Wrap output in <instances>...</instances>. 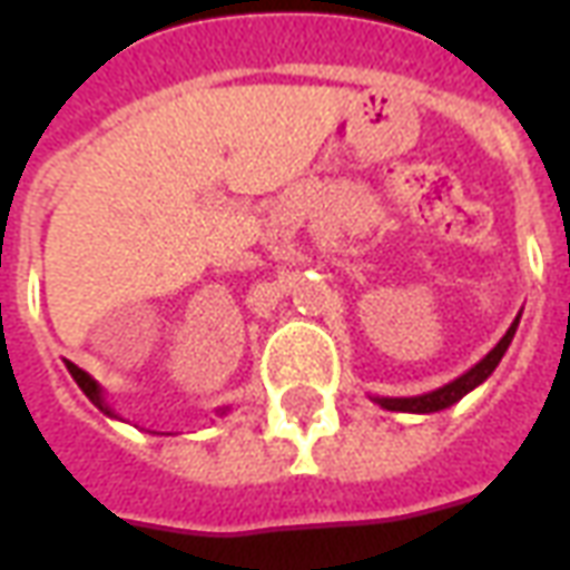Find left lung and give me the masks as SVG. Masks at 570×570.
Listing matches in <instances>:
<instances>
[{"label":"left lung","mask_w":570,"mask_h":570,"mask_svg":"<svg viewBox=\"0 0 570 570\" xmlns=\"http://www.w3.org/2000/svg\"><path fill=\"white\" fill-rule=\"evenodd\" d=\"M519 317H522V311L515 314V321L510 323V330L503 333V338L498 342V345L491 347L485 357L479 360L476 366H470V370L464 372V375H458L454 382L442 384V387H436V391H430V394H419V396H372L375 403L382 409H387V412H415V415H430V412H442V409L454 406L461 396H466L470 391H476L479 384L489 379L491 372L498 370V363H501V357L507 354V347H510V342H513L515 335V326H519Z\"/></svg>","instance_id":"1"}]
</instances>
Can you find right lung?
Returning a JSON list of instances; mask_svg holds the SVG:
<instances>
[{
  "label": "right lung",
  "mask_w": 570,
  "mask_h": 570,
  "mask_svg": "<svg viewBox=\"0 0 570 570\" xmlns=\"http://www.w3.org/2000/svg\"><path fill=\"white\" fill-rule=\"evenodd\" d=\"M67 370H69V375H72V379H76V384H79V387H81V394L88 396V400H91L94 406L100 409V412H104V415H109V419H118L116 412H112V406H109V403H106L104 387H100V384L94 382V379H91V375H88V372L79 370V366H76V363H69V360H67ZM225 412H228V406L216 409V415H225Z\"/></svg>",
  "instance_id": "1"
}]
</instances>
